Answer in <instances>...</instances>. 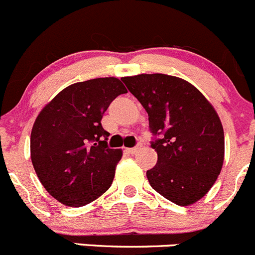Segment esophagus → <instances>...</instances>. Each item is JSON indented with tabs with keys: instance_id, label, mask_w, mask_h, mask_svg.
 I'll list each match as a JSON object with an SVG mask.
<instances>
[{
	"instance_id": "obj_1",
	"label": "esophagus",
	"mask_w": 255,
	"mask_h": 255,
	"mask_svg": "<svg viewBox=\"0 0 255 255\" xmlns=\"http://www.w3.org/2000/svg\"><path fill=\"white\" fill-rule=\"evenodd\" d=\"M140 147H141V146H140V145H137V146H135V147L127 148V152H128V153H130V155H135V153L137 152L138 150H140Z\"/></svg>"
}]
</instances>
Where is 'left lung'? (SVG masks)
Returning a JSON list of instances; mask_svg holds the SVG:
<instances>
[{"label":"left lung","mask_w":255,"mask_h":255,"mask_svg":"<svg viewBox=\"0 0 255 255\" xmlns=\"http://www.w3.org/2000/svg\"><path fill=\"white\" fill-rule=\"evenodd\" d=\"M148 114L157 163L146 172L151 187L178 206L197 202L216 182L224 160L221 119L191 83L167 74L122 78Z\"/></svg>","instance_id":"8db88e82"}]
</instances>
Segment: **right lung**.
Masks as SVG:
<instances>
[{"label":"right lung","mask_w":255,"mask_h":255,"mask_svg":"<svg viewBox=\"0 0 255 255\" xmlns=\"http://www.w3.org/2000/svg\"><path fill=\"white\" fill-rule=\"evenodd\" d=\"M128 93L118 78H97L63 89L42 109L31 132V160L43 187L58 202L82 207L112 186L123 156L108 147L102 127L110 103Z\"/></svg>","instance_id":"1"}]
</instances>
